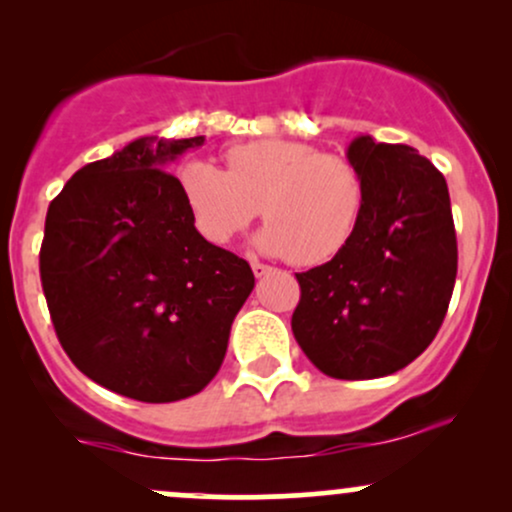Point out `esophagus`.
Listing matches in <instances>:
<instances>
[{
    "label": "esophagus",
    "instance_id": "34e87169",
    "mask_svg": "<svg viewBox=\"0 0 512 512\" xmlns=\"http://www.w3.org/2000/svg\"><path fill=\"white\" fill-rule=\"evenodd\" d=\"M252 272H255V276L257 279H262V276H267V274H272L274 269L269 267V264H262V262H252Z\"/></svg>",
    "mask_w": 512,
    "mask_h": 512
}]
</instances>
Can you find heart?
<instances>
[{
  "mask_svg": "<svg viewBox=\"0 0 512 512\" xmlns=\"http://www.w3.org/2000/svg\"><path fill=\"white\" fill-rule=\"evenodd\" d=\"M223 163L226 170L187 161L178 173L187 211L211 245L231 243L260 207L269 223L255 245L267 255L320 264L354 238L366 187L344 156L291 139H252L226 149Z\"/></svg>",
  "mask_w": 512,
  "mask_h": 512,
  "instance_id": "b5f03b06",
  "label": "heart"
}]
</instances>
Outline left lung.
Masks as SVG:
<instances>
[{
  "label": "left lung",
  "instance_id": "8db88e82",
  "mask_svg": "<svg viewBox=\"0 0 512 512\" xmlns=\"http://www.w3.org/2000/svg\"><path fill=\"white\" fill-rule=\"evenodd\" d=\"M366 187L361 221L330 262L296 274L291 330L339 380L397 373L433 342L457 276L448 182L407 144L361 134L346 149Z\"/></svg>",
  "mask_w": 512,
  "mask_h": 512
}]
</instances>
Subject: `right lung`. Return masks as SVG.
<instances>
[{
  "mask_svg": "<svg viewBox=\"0 0 512 512\" xmlns=\"http://www.w3.org/2000/svg\"><path fill=\"white\" fill-rule=\"evenodd\" d=\"M204 137H139L76 170L50 202L40 279L60 344L93 383L178 402L219 373L255 289L243 257L195 228L168 163Z\"/></svg>",
  "mask_w": 512,
  "mask_h": 512,
  "instance_id": "1",
  "label": "right lung"
}]
</instances>
